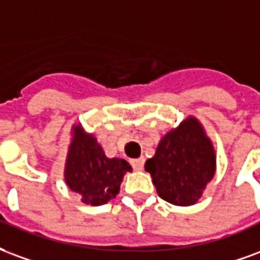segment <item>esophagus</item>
<instances>
[{"mask_svg": "<svg viewBox=\"0 0 260 260\" xmlns=\"http://www.w3.org/2000/svg\"><path fill=\"white\" fill-rule=\"evenodd\" d=\"M144 162L145 159L144 158H138V159H133L132 160V166L134 170H143L144 168Z\"/></svg>", "mask_w": 260, "mask_h": 260, "instance_id": "34e87169", "label": "esophagus"}]
</instances>
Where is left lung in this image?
Here are the masks:
<instances>
[{
	"instance_id": "obj_1",
	"label": "left lung",
	"mask_w": 260,
	"mask_h": 260,
	"mask_svg": "<svg viewBox=\"0 0 260 260\" xmlns=\"http://www.w3.org/2000/svg\"><path fill=\"white\" fill-rule=\"evenodd\" d=\"M145 170L162 200L177 206L194 205L216 170L215 149L202 124L190 116L168 133L145 162Z\"/></svg>"
}]
</instances>
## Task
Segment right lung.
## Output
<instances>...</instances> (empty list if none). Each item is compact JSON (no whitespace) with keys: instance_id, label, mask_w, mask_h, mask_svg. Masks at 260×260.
<instances>
[{"instance_id":"right-lung-1","label":"right lung","mask_w":260,"mask_h":260,"mask_svg":"<svg viewBox=\"0 0 260 260\" xmlns=\"http://www.w3.org/2000/svg\"><path fill=\"white\" fill-rule=\"evenodd\" d=\"M72 134L65 166L66 184L87 205H104L119 194L123 176L132 172V166L124 159L107 158L96 138L87 134L81 124L73 126Z\"/></svg>"}]
</instances>
